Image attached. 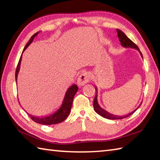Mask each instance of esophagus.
Returning a JSON list of instances; mask_svg holds the SVG:
<instances>
[{
	"instance_id": "1",
	"label": "esophagus",
	"mask_w": 160,
	"mask_h": 160,
	"mask_svg": "<svg viewBox=\"0 0 160 160\" xmlns=\"http://www.w3.org/2000/svg\"><path fill=\"white\" fill-rule=\"evenodd\" d=\"M90 76L87 72H83L81 73L78 78V84L79 86H83L89 81Z\"/></svg>"
}]
</instances>
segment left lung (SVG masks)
Returning a JSON list of instances; mask_svg holds the SVG:
<instances>
[{
    "label": "left lung",
    "instance_id": "1",
    "mask_svg": "<svg viewBox=\"0 0 160 160\" xmlns=\"http://www.w3.org/2000/svg\"><path fill=\"white\" fill-rule=\"evenodd\" d=\"M117 33H118V36L119 38V40H120L121 45L122 46H123L124 47H127V48L136 49L137 50L139 51V52H140V53L141 54V56L143 58V56H142V54L140 52V49H139V47L136 45H135V44L132 42L131 40L129 39L123 32L120 31V29H117ZM96 91H97L96 87ZM141 104H142V103H141ZM140 105L136 108V109H135L133 111H132L131 113H128L126 115H124V116H118V115H112L109 113H108L107 111L102 109V108L99 106V104H98V100H97V93L96 94V96H95L94 100H93V107H94L95 111H96L98 114L101 115L102 117L107 118V119H109V120H120V119H124V118L130 116V115H131L132 113H134L135 112L137 111L138 108L140 107Z\"/></svg>",
    "mask_w": 160,
    "mask_h": 160
}]
</instances>
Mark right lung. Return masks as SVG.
<instances>
[{
    "label": "right lung",
    "instance_id": "obj_1",
    "mask_svg": "<svg viewBox=\"0 0 160 160\" xmlns=\"http://www.w3.org/2000/svg\"><path fill=\"white\" fill-rule=\"evenodd\" d=\"M38 33L39 32L36 33L35 34H33L31 37V38H30V40H29V42L25 47V48H24L23 52L27 48H28V47L32 42V41L33 40V38H34L37 35H38ZM23 52H22V53H23ZM21 58H22V55L20 56L18 65H17L16 69V73H15L16 80H17V76H18V71L20 69V62H21ZM78 87L76 84H73L72 86H71L67 91L65 96H64L62 105H61V106L59 107V108H58L56 111H55V112H53V113H51L48 115H47V116H44L42 118L35 117V116H33V115H29V116L33 121H34L35 122H36V123L41 124L52 125V124H56L60 123V122H62L64 120H65V119L68 117V115H69L71 106H72L73 98L78 91Z\"/></svg>",
    "mask_w": 160,
    "mask_h": 160
}]
</instances>
